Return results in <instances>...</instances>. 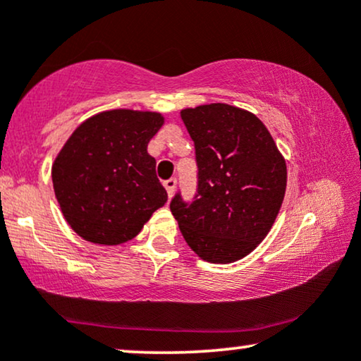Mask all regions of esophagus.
Wrapping results in <instances>:
<instances>
[{"label": "esophagus", "instance_id": "34e87169", "mask_svg": "<svg viewBox=\"0 0 361 361\" xmlns=\"http://www.w3.org/2000/svg\"><path fill=\"white\" fill-rule=\"evenodd\" d=\"M164 187L167 190V195H169V199L172 195H174V190H176V179H167L164 180Z\"/></svg>", "mask_w": 361, "mask_h": 361}]
</instances>
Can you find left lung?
I'll list each match as a JSON object with an SVG mask.
<instances>
[{
	"mask_svg": "<svg viewBox=\"0 0 361 361\" xmlns=\"http://www.w3.org/2000/svg\"><path fill=\"white\" fill-rule=\"evenodd\" d=\"M180 118L195 145L199 182L194 202H171L187 245L209 263L250 255L273 226L288 169L268 128L226 103L185 108Z\"/></svg>",
	"mask_w": 361,
	"mask_h": 361,
	"instance_id": "1",
	"label": "left lung"
}]
</instances>
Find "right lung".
Wrapping results in <instances>:
<instances>
[{
	"instance_id": "right-lung-1",
	"label": "right lung",
	"mask_w": 361,
	"mask_h": 361,
	"mask_svg": "<svg viewBox=\"0 0 361 361\" xmlns=\"http://www.w3.org/2000/svg\"><path fill=\"white\" fill-rule=\"evenodd\" d=\"M164 125L156 111L110 110L72 133L52 164L63 219L83 240L120 245L135 238L167 192L147 142Z\"/></svg>"
}]
</instances>
